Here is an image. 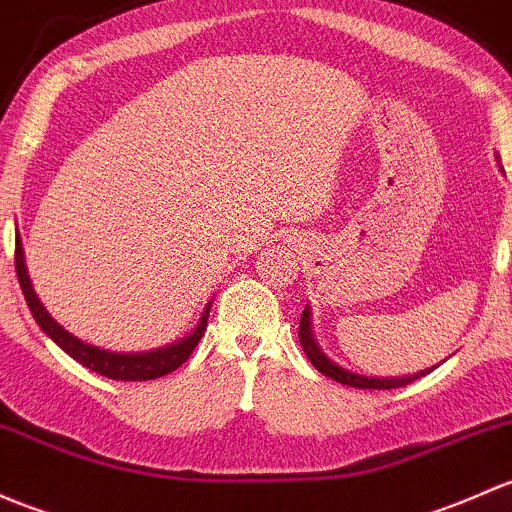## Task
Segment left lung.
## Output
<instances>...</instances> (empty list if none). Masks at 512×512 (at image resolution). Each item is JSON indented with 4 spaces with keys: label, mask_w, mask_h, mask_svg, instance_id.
<instances>
[{
    "label": "left lung",
    "mask_w": 512,
    "mask_h": 512,
    "mask_svg": "<svg viewBox=\"0 0 512 512\" xmlns=\"http://www.w3.org/2000/svg\"><path fill=\"white\" fill-rule=\"evenodd\" d=\"M299 341H301V348H304L306 358L311 360V365H314L321 375H328V378L336 380V383H341V385L358 387V390H395V387L410 385V383H414V380H419L422 375L432 373V370L437 368V365H432V368L419 370V373H414V375H402V378L400 375H397V378H375V375L353 373V370L333 363V360L319 348V343H316V338H314V326H311V306L309 304H306V309L301 311ZM441 363H444V360H441Z\"/></svg>",
    "instance_id": "left-lung-1"
}]
</instances>
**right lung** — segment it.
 Here are the masks:
<instances>
[{
    "label": "right lung",
    "instance_id": "1",
    "mask_svg": "<svg viewBox=\"0 0 512 512\" xmlns=\"http://www.w3.org/2000/svg\"><path fill=\"white\" fill-rule=\"evenodd\" d=\"M14 265H16V277H19L21 292H24L26 304H29L31 316L36 319V324L41 326V331L56 343L58 348H63L73 360H78L80 365L85 368L95 370V373L105 375V378L112 380H154L161 378V375L174 373L179 365H184L188 360V355L193 353V348L198 346L201 341L203 331H206L208 324V314H211V304L213 299L203 306L201 319L198 324L191 328V333L179 341L169 343V346L154 348V351H139V353H117V351H105V348L93 346V343L80 341L78 336H73L71 331H66L51 314L46 311V306L41 304L39 294L34 292L31 287L29 272H26V257H24V247H21V238L16 233V255H14Z\"/></svg>",
    "mask_w": 512,
    "mask_h": 512
}]
</instances>
